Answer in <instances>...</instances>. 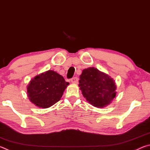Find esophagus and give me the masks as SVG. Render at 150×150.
<instances>
[{
    "label": "esophagus",
    "instance_id": "34e87169",
    "mask_svg": "<svg viewBox=\"0 0 150 150\" xmlns=\"http://www.w3.org/2000/svg\"><path fill=\"white\" fill-rule=\"evenodd\" d=\"M71 82L73 84H77L78 83V78L77 77H73L71 79Z\"/></svg>",
    "mask_w": 150,
    "mask_h": 150
}]
</instances>
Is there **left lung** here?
I'll list each match as a JSON object with an SVG mask.
<instances>
[{"label": "left lung", "instance_id": "left-lung-1", "mask_svg": "<svg viewBox=\"0 0 150 150\" xmlns=\"http://www.w3.org/2000/svg\"><path fill=\"white\" fill-rule=\"evenodd\" d=\"M79 82V87L83 96L95 107H105L116 97L115 81L96 68L88 67L83 69Z\"/></svg>", "mask_w": 150, "mask_h": 150}]
</instances>
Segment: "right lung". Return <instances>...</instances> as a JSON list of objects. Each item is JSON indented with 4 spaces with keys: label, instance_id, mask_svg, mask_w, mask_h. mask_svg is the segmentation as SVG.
<instances>
[{
    "label": "right lung",
    "instance_id": "1",
    "mask_svg": "<svg viewBox=\"0 0 150 150\" xmlns=\"http://www.w3.org/2000/svg\"><path fill=\"white\" fill-rule=\"evenodd\" d=\"M69 83L57 72L48 70L36 75L27 86L29 100L39 108H49L58 102Z\"/></svg>",
    "mask_w": 150,
    "mask_h": 150
}]
</instances>
